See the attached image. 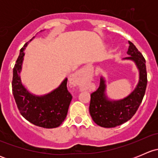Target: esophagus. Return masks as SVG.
Returning <instances> with one entry per match:
<instances>
[{
	"instance_id": "34e87169",
	"label": "esophagus",
	"mask_w": 158,
	"mask_h": 158,
	"mask_svg": "<svg viewBox=\"0 0 158 158\" xmlns=\"http://www.w3.org/2000/svg\"><path fill=\"white\" fill-rule=\"evenodd\" d=\"M91 69V66H85V67L82 68L80 70H79V72H78L77 73H76V76H80L81 77H84V76L86 75V71L88 69ZM73 79H74V78H73Z\"/></svg>"
}]
</instances>
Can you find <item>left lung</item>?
<instances>
[{
    "label": "left lung",
    "mask_w": 158,
    "mask_h": 158,
    "mask_svg": "<svg viewBox=\"0 0 158 158\" xmlns=\"http://www.w3.org/2000/svg\"><path fill=\"white\" fill-rule=\"evenodd\" d=\"M127 54L122 60H130L138 70V81L134 90L125 98L112 99L108 96L106 78L100 77V85L91 94L89 112L95 124L103 128H114L128 122L141 105L147 86L146 62L142 54L131 42L128 41Z\"/></svg>",
    "instance_id": "left-lung-1"
}]
</instances>
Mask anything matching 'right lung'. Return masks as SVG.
Returning <instances> with one entry per match:
<instances>
[{"label":"right lung","mask_w":158,"mask_h":158,"mask_svg":"<svg viewBox=\"0 0 158 158\" xmlns=\"http://www.w3.org/2000/svg\"><path fill=\"white\" fill-rule=\"evenodd\" d=\"M34 38L33 36L20 51L13 70V95L20 114L28 122L44 128H57L66 118L73 98L67 90V78H65L57 88L48 93L35 95L25 86L20 77L24 60V49Z\"/></svg>","instance_id":"obj_1"}]
</instances>
